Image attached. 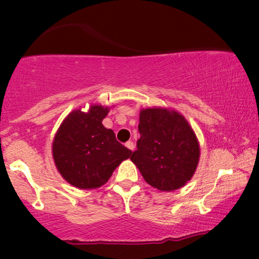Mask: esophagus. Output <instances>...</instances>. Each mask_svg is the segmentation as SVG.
I'll return each instance as SVG.
<instances>
[{
  "mask_svg": "<svg viewBox=\"0 0 259 259\" xmlns=\"http://www.w3.org/2000/svg\"><path fill=\"white\" fill-rule=\"evenodd\" d=\"M125 146L128 148V150H131V151H133L134 150V144H133V141H127V143L125 144Z\"/></svg>",
  "mask_w": 259,
  "mask_h": 259,
  "instance_id": "34e87169",
  "label": "esophagus"
}]
</instances>
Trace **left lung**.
Here are the masks:
<instances>
[{
	"label": "left lung",
	"mask_w": 259,
	"mask_h": 259,
	"mask_svg": "<svg viewBox=\"0 0 259 259\" xmlns=\"http://www.w3.org/2000/svg\"><path fill=\"white\" fill-rule=\"evenodd\" d=\"M140 138L131 157L145 182L160 191H175L191 180L199 161V144L180 113L167 108L141 109Z\"/></svg>",
	"instance_id": "8db88e82"
}]
</instances>
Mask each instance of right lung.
<instances>
[{"instance_id": "1", "label": "right lung", "mask_w": 259, "mask_h": 259, "mask_svg": "<svg viewBox=\"0 0 259 259\" xmlns=\"http://www.w3.org/2000/svg\"><path fill=\"white\" fill-rule=\"evenodd\" d=\"M108 107L91 106L67 115L53 141V158L60 175L81 190L97 189L107 183L132 151L115 139L112 130L102 125Z\"/></svg>"}]
</instances>
